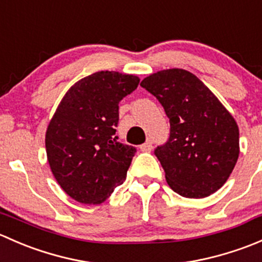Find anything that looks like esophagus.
<instances>
[{"label":"esophagus","instance_id":"obj_1","mask_svg":"<svg viewBox=\"0 0 262 262\" xmlns=\"http://www.w3.org/2000/svg\"><path fill=\"white\" fill-rule=\"evenodd\" d=\"M152 144H153L152 139H148L146 143L142 144V146L139 148H141V150H143V152H150V150H152V148H153Z\"/></svg>","mask_w":262,"mask_h":262}]
</instances>
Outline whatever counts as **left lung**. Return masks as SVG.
I'll list each match as a JSON object with an SVG mask.
<instances>
[{
	"label": "left lung",
	"instance_id": "1",
	"mask_svg": "<svg viewBox=\"0 0 262 262\" xmlns=\"http://www.w3.org/2000/svg\"><path fill=\"white\" fill-rule=\"evenodd\" d=\"M141 86L160 101L170 119V138L155 149L168 186L194 199L221 189L239 155L233 116L196 76L181 68L153 73Z\"/></svg>",
	"mask_w": 262,
	"mask_h": 262
}]
</instances>
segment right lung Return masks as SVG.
<instances>
[{
	"mask_svg": "<svg viewBox=\"0 0 262 262\" xmlns=\"http://www.w3.org/2000/svg\"><path fill=\"white\" fill-rule=\"evenodd\" d=\"M133 75L101 71L76 82L58 105L46 134L48 162L64 192L100 204L123 184L137 149L115 134L119 102L138 87Z\"/></svg>",
	"mask_w": 262,
	"mask_h": 262,
	"instance_id": "obj_1",
	"label": "right lung"
}]
</instances>
